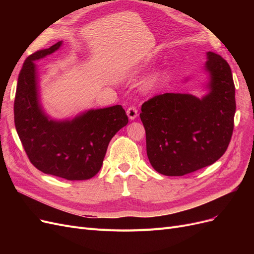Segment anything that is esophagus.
I'll return each instance as SVG.
<instances>
[{
    "label": "esophagus",
    "mask_w": 254,
    "mask_h": 254,
    "mask_svg": "<svg viewBox=\"0 0 254 254\" xmlns=\"http://www.w3.org/2000/svg\"><path fill=\"white\" fill-rule=\"evenodd\" d=\"M126 112H127V115H128V118L130 120H135L136 119V117H137V109L135 108L134 106H130Z\"/></svg>",
    "instance_id": "1"
}]
</instances>
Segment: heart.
Here are the masks:
<instances>
[{"mask_svg": "<svg viewBox=\"0 0 254 254\" xmlns=\"http://www.w3.org/2000/svg\"><path fill=\"white\" fill-rule=\"evenodd\" d=\"M158 78H159V76L158 75H155V76H152V77L148 80V83H147V86H149V87H152V86H155V84L158 82Z\"/></svg>", "mask_w": 254, "mask_h": 254, "instance_id": "1", "label": "heart"}]
</instances>
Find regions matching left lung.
<instances>
[{
  "label": "left lung",
  "instance_id": "1",
  "mask_svg": "<svg viewBox=\"0 0 254 254\" xmlns=\"http://www.w3.org/2000/svg\"><path fill=\"white\" fill-rule=\"evenodd\" d=\"M209 94L164 93L142 105L146 150L155 170L184 176L213 164L226 152L234 128L235 86L231 67L213 52L206 53Z\"/></svg>",
  "mask_w": 254,
  "mask_h": 254
}]
</instances>
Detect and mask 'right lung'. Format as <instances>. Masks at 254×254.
<instances>
[{
    "instance_id": "obj_1",
    "label": "right lung",
    "mask_w": 254,
    "mask_h": 254,
    "mask_svg": "<svg viewBox=\"0 0 254 254\" xmlns=\"http://www.w3.org/2000/svg\"><path fill=\"white\" fill-rule=\"evenodd\" d=\"M61 43L37 51L25 59L14 97V125L36 168L66 180H87L101 170L109 142L128 124V117L117 105L90 110L72 121L49 120L38 99L34 61L57 51Z\"/></svg>"
}]
</instances>
